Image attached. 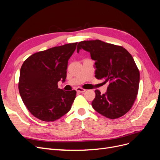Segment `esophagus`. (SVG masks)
Listing matches in <instances>:
<instances>
[{
	"label": "esophagus",
	"instance_id": "1",
	"mask_svg": "<svg viewBox=\"0 0 160 160\" xmlns=\"http://www.w3.org/2000/svg\"><path fill=\"white\" fill-rule=\"evenodd\" d=\"M76 91L77 92H79V93H84V92L86 91L85 89H83V88H76Z\"/></svg>",
	"mask_w": 160,
	"mask_h": 160
}]
</instances>
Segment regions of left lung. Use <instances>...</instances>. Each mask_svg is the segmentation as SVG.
<instances>
[{
  "label": "left lung",
  "instance_id": "1",
  "mask_svg": "<svg viewBox=\"0 0 160 160\" xmlns=\"http://www.w3.org/2000/svg\"><path fill=\"white\" fill-rule=\"evenodd\" d=\"M82 49L95 62L96 78L109 83L105 93L95 91L92 107L108 118L122 117L132 108L138 93L139 71L133 57L123 47L100 40L81 41L77 52Z\"/></svg>",
  "mask_w": 160,
  "mask_h": 160
}]
</instances>
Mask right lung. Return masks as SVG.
<instances>
[{"instance_id":"1","label":"right lung","mask_w":160,"mask_h":160,"mask_svg":"<svg viewBox=\"0 0 160 160\" xmlns=\"http://www.w3.org/2000/svg\"><path fill=\"white\" fill-rule=\"evenodd\" d=\"M77 45L69 43L38 52L23 62L19 93L28 110L41 121L54 122L71 108L76 91L59 89L57 83L65 81L68 61Z\"/></svg>"}]
</instances>
